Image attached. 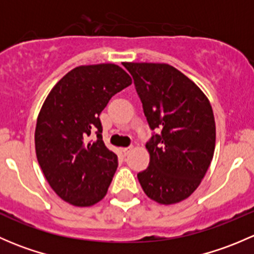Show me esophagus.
<instances>
[{
  "mask_svg": "<svg viewBox=\"0 0 254 254\" xmlns=\"http://www.w3.org/2000/svg\"><path fill=\"white\" fill-rule=\"evenodd\" d=\"M130 150H131V147H123V148H122L123 153H124V155H125V156H127V153H129V152H130Z\"/></svg>",
  "mask_w": 254,
  "mask_h": 254,
  "instance_id": "esophagus-1",
  "label": "esophagus"
}]
</instances>
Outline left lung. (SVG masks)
I'll return each instance as SVG.
<instances>
[{"label": "left lung", "mask_w": 254, "mask_h": 254, "mask_svg": "<svg viewBox=\"0 0 254 254\" xmlns=\"http://www.w3.org/2000/svg\"><path fill=\"white\" fill-rule=\"evenodd\" d=\"M152 130L150 163L137 175L143 191L163 205L194 193L211 163L216 140L214 113L204 92L168 64L125 63Z\"/></svg>", "instance_id": "left-lung-1"}]
</instances>
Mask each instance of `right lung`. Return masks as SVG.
Wrapping results in <instances>:
<instances>
[{
	"mask_svg": "<svg viewBox=\"0 0 254 254\" xmlns=\"http://www.w3.org/2000/svg\"><path fill=\"white\" fill-rule=\"evenodd\" d=\"M115 64L82 65L66 73L48 94L35 127V153L53 190L75 206L101 201L118 167L102 140L99 114L114 94L131 84ZM91 131L97 139L88 142Z\"/></svg>",
	"mask_w": 254,
	"mask_h": 254,
	"instance_id": "right-lung-1",
	"label": "right lung"
}]
</instances>
